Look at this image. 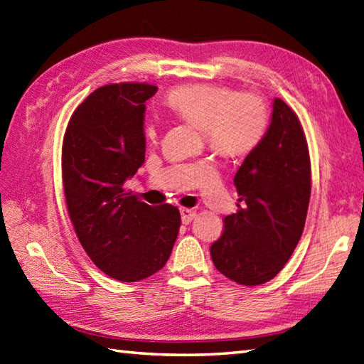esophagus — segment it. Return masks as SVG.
Returning <instances> with one entry per match:
<instances>
[{"label":"esophagus","mask_w":364,"mask_h":364,"mask_svg":"<svg viewBox=\"0 0 364 364\" xmlns=\"http://www.w3.org/2000/svg\"><path fill=\"white\" fill-rule=\"evenodd\" d=\"M180 212H181V221L184 223V225H189V223H191L195 217H197V210H195V209L181 208Z\"/></svg>","instance_id":"1"}]
</instances>
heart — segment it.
Segmentation results:
<instances>
[{"instance_id":"obj_1","label":"heart","mask_w":364,"mask_h":364,"mask_svg":"<svg viewBox=\"0 0 364 364\" xmlns=\"http://www.w3.org/2000/svg\"><path fill=\"white\" fill-rule=\"evenodd\" d=\"M176 117L204 130L208 144L223 156H240L252 152L263 141L269 127V107L254 92H240L221 85H188L172 89L166 97ZM160 135L158 123L146 126V136Z\"/></svg>"}]
</instances>
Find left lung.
Returning <instances> with one entry per match:
<instances>
[{"instance_id":"1","label":"left lung","mask_w":364,"mask_h":364,"mask_svg":"<svg viewBox=\"0 0 364 364\" xmlns=\"http://www.w3.org/2000/svg\"><path fill=\"white\" fill-rule=\"evenodd\" d=\"M311 156L300 118L275 98L267 132L235 173L238 210L210 246L218 271L243 286L272 279L301 238L311 198Z\"/></svg>"}]
</instances>
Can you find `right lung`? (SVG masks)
<instances>
[{"label": "right lung", "mask_w": 364, "mask_h": 364, "mask_svg": "<svg viewBox=\"0 0 364 364\" xmlns=\"http://www.w3.org/2000/svg\"><path fill=\"white\" fill-rule=\"evenodd\" d=\"M149 82H115L93 90L73 110L63 138L61 172L69 218L100 271L134 283L163 269L181 217L172 204L149 206L124 181L144 163Z\"/></svg>", "instance_id": "right-lung-1"}]
</instances>
